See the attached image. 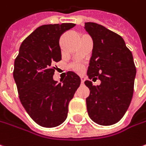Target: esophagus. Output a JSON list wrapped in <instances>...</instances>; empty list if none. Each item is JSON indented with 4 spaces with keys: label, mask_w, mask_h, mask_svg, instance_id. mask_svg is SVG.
I'll list each match as a JSON object with an SVG mask.
<instances>
[{
    "label": "esophagus",
    "mask_w": 146,
    "mask_h": 146,
    "mask_svg": "<svg viewBox=\"0 0 146 146\" xmlns=\"http://www.w3.org/2000/svg\"><path fill=\"white\" fill-rule=\"evenodd\" d=\"M81 81H82V82H81L82 84H83V83H84V81H85V77L82 76V77H81Z\"/></svg>",
    "instance_id": "esophagus-1"
}]
</instances>
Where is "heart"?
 Returning a JSON list of instances; mask_svg holds the SVG:
<instances>
[{
    "label": "heart",
    "mask_w": 146,
    "mask_h": 146,
    "mask_svg": "<svg viewBox=\"0 0 146 146\" xmlns=\"http://www.w3.org/2000/svg\"><path fill=\"white\" fill-rule=\"evenodd\" d=\"M74 68H75L77 70H78V71L82 70V65H81V64H76V65H74Z\"/></svg>",
    "instance_id": "heart-1"
}]
</instances>
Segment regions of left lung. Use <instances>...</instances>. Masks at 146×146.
Segmentation results:
<instances>
[{"label":"left lung","instance_id":"left-lung-1","mask_svg":"<svg viewBox=\"0 0 146 146\" xmlns=\"http://www.w3.org/2000/svg\"><path fill=\"white\" fill-rule=\"evenodd\" d=\"M84 29L93 40L87 76L100 80L96 86L85 82L90 90L87 113L97 124L113 125L123 117L132 99L136 73L132 54L121 36L104 26L89 22Z\"/></svg>","mask_w":146,"mask_h":146}]
</instances>
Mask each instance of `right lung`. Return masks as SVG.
<instances>
[{"label": "right lung", "mask_w": 146, "mask_h": 146, "mask_svg": "<svg viewBox=\"0 0 146 146\" xmlns=\"http://www.w3.org/2000/svg\"><path fill=\"white\" fill-rule=\"evenodd\" d=\"M75 23L45 24L23 41L15 60L13 76L20 102L41 127H54L63 123L69 101L79 87L81 78L68 71L63 82L53 79L54 64L61 60L60 38Z\"/></svg>", "instance_id": "right-lung-1"}]
</instances>
